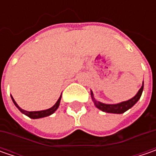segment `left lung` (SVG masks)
<instances>
[{"mask_svg":"<svg viewBox=\"0 0 156 156\" xmlns=\"http://www.w3.org/2000/svg\"><path fill=\"white\" fill-rule=\"evenodd\" d=\"M143 87H144V83L142 81L141 87L133 98L128 100V101H125L119 102L116 104H106V103H102L101 101H98L94 98L92 90H91V98H92L94 106L100 110L106 112V113H111V114H123L124 112H126L127 110H129V108H131L140 100L142 91H143Z\"/></svg>","mask_w":156,"mask_h":156,"instance_id":"obj_1","label":"left lung"}]
</instances>
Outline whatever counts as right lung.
Returning a JSON list of instances; mask_svg holds the SVG:
<instances>
[{"label":"right lung","mask_w":156,"mask_h":156,"mask_svg":"<svg viewBox=\"0 0 156 156\" xmlns=\"http://www.w3.org/2000/svg\"><path fill=\"white\" fill-rule=\"evenodd\" d=\"M11 98H12V101H13L14 104L15 105V107H16L19 110L21 111L22 114H24L25 115H27V116H28L29 118H31V119H39V118H43V117H47V116H48V115H51L52 114H54V113L57 110V108H59V106H60V102H61V99H62V94H61V96L59 97L58 101L55 102V104L54 105L53 107H51L50 108L45 109V110H41V111L24 110V109H22L21 108H20V107H19V105L16 103V101L14 100L13 96H11Z\"/></svg>","instance_id":"1"}]
</instances>
